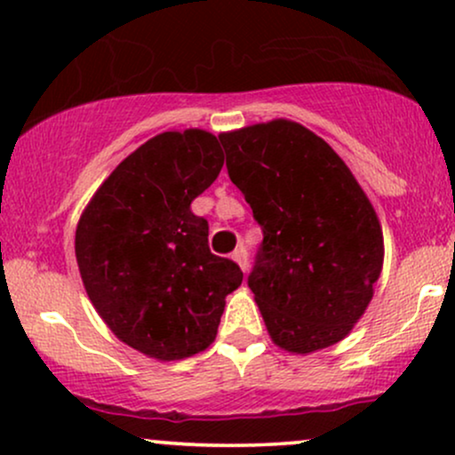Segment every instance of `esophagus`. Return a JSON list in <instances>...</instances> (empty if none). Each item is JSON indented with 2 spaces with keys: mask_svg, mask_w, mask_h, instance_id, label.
I'll list each match as a JSON object with an SVG mask.
<instances>
[{
  "mask_svg": "<svg viewBox=\"0 0 455 455\" xmlns=\"http://www.w3.org/2000/svg\"><path fill=\"white\" fill-rule=\"evenodd\" d=\"M233 260H237V265H239V267H242L243 271L248 269V250H245L243 245H239V248L233 252Z\"/></svg>",
  "mask_w": 455,
  "mask_h": 455,
  "instance_id": "obj_1",
  "label": "esophagus"
}]
</instances>
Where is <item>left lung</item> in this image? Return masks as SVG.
I'll return each instance as SVG.
<instances>
[{
	"label": "left lung",
	"instance_id": "obj_1",
	"mask_svg": "<svg viewBox=\"0 0 455 455\" xmlns=\"http://www.w3.org/2000/svg\"><path fill=\"white\" fill-rule=\"evenodd\" d=\"M228 177L263 231L248 286L267 331L291 353L340 342L374 293L383 233L348 166L286 119L220 134Z\"/></svg>",
	"mask_w": 455,
	"mask_h": 455
}]
</instances>
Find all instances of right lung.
<instances>
[{
  "label": "right lung",
  "mask_w": 455,
  "mask_h": 455,
  "mask_svg": "<svg viewBox=\"0 0 455 455\" xmlns=\"http://www.w3.org/2000/svg\"><path fill=\"white\" fill-rule=\"evenodd\" d=\"M224 164L205 130L162 132L98 188L76 227V263L93 307L128 347L173 362L205 351L224 297L243 280L210 250V224L190 210Z\"/></svg>",
  "instance_id": "add662e5"
}]
</instances>
